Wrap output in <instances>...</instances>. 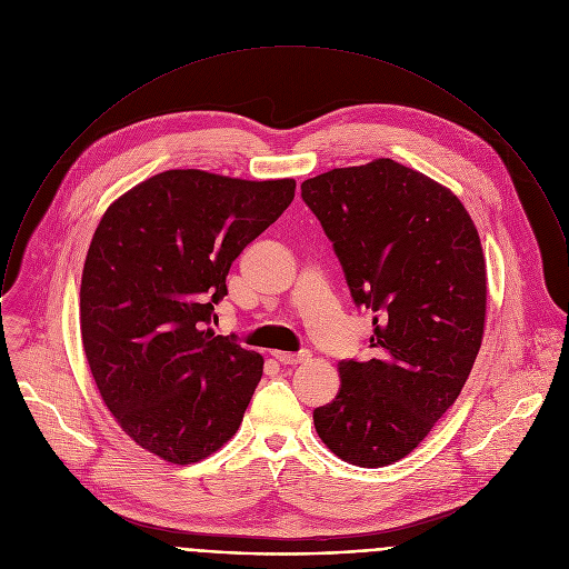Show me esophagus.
Listing matches in <instances>:
<instances>
[{
	"instance_id": "34e87169",
	"label": "esophagus",
	"mask_w": 569,
	"mask_h": 569,
	"mask_svg": "<svg viewBox=\"0 0 569 569\" xmlns=\"http://www.w3.org/2000/svg\"><path fill=\"white\" fill-rule=\"evenodd\" d=\"M272 356L281 362V365H299L303 360L310 358V351H299V353H288V351H272Z\"/></svg>"
}]
</instances>
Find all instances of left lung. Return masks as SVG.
Returning <instances> with one entry per match:
<instances>
[{
  "instance_id": "obj_1",
  "label": "left lung",
  "mask_w": 569,
  "mask_h": 569,
  "mask_svg": "<svg viewBox=\"0 0 569 569\" xmlns=\"http://www.w3.org/2000/svg\"><path fill=\"white\" fill-rule=\"evenodd\" d=\"M301 198L369 308L371 358L341 360L337 398L315 409L335 455L378 468L411 453L453 407L486 319V261L447 187L391 158L310 178Z\"/></svg>"
}]
</instances>
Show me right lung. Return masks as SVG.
<instances>
[{
	"mask_svg": "<svg viewBox=\"0 0 569 569\" xmlns=\"http://www.w3.org/2000/svg\"><path fill=\"white\" fill-rule=\"evenodd\" d=\"M297 182L162 171L106 211L81 279V337L120 429L171 463L237 433L263 358L209 326L237 254L292 202Z\"/></svg>",
	"mask_w": 569,
	"mask_h": 569,
	"instance_id": "right-lung-1",
	"label": "right lung"
}]
</instances>
